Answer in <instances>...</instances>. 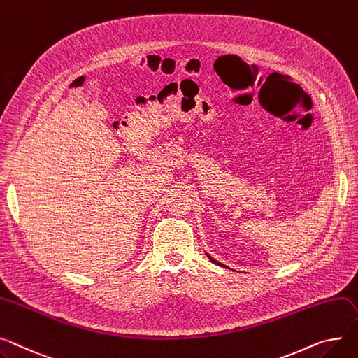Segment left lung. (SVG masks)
I'll use <instances>...</instances> for the list:
<instances>
[{
  "instance_id": "obj_1",
  "label": "left lung",
  "mask_w": 358,
  "mask_h": 358,
  "mask_svg": "<svg viewBox=\"0 0 358 358\" xmlns=\"http://www.w3.org/2000/svg\"><path fill=\"white\" fill-rule=\"evenodd\" d=\"M206 255H207V253H206ZM207 257H208V259L213 262V264H216V265H219V266H222V268H226L223 264H220V262H217V260H214L211 256H208V255H207Z\"/></svg>"
}]
</instances>
